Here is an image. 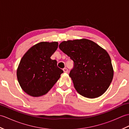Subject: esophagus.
<instances>
[{"mask_svg": "<svg viewBox=\"0 0 129 129\" xmlns=\"http://www.w3.org/2000/svg\"><path fill=\"white\" fill-rule=\"evenodd\" d=\"M63 71H64V73H68V70L67 68H64V69H63Z\"/></svg>", "mask_w": 129, "mask_h": 129, "instance_id": "1", "label": "esophagus"}]
</instances>
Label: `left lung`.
Masks as SVG:
<instances>
[{"label": "left lung", "instance_id": "1", "mask_svg": "<svg viewBox=\"0 0 129 129\" xmlns=\"http://www.w3.org/2000/svg\"><path fill=\"white\" fill-rule=\"evenodd\" d=\"M59 47L74 62L69 76L79 94L91 99L103 95L114 75L111 60L106 51L86 39L64 41Z\"/></svg>", "mask_w": 129, "mask_h": 129}]
</instances>
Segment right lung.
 I'll return each mask as SVG.
<instances>
[{"instance_id": "1", "label": "right lung", "mask_w": 129, "mask_h": 129, "mask_svg": "<svg viewBox=\"0 0 129 129\" xmlns=\"http://www.w3.org/2000/svg\"><path fill=\"white\" fill-rule=\"evenodd\" d=\"M57 46V42H41L21 58L16 74L21 87L28 95H45L60 78L63 71L57 67L56 60L50 58Z\"/></svg>"}]
</instances>
